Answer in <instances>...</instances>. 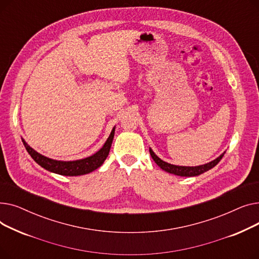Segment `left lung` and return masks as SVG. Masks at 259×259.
Listing matches in <instances>:
<instances>
[{
    "mask_svg": "<svg viewBox=\"0 0 259 259\" xmlns=\"http://www.w3.org/2000/svg\"><path fill=\"white\" fill-rule=\"evenodd\" d=\"M149 152H150L153 160L156 162V165L158 167H160L162 170L171 173V174H175L179 176H186V178H191V176H197L200 175L202 173H205L207 171H209L210 169H212L213 167H215L219 162L221 161V159L223 158V156L225 155L226 152L222 153L219 157H216L214 160H211L210 162H207L205 165H200V166H195V167H189V166H178V165H172L169 164V162L160 159L154 152L151 148H149Z\"/></svg>",
    "mask_w": 259,
    "mask_h": 259,
    "instance_id": "1",
    "label": "left lung"
}]
</instances>
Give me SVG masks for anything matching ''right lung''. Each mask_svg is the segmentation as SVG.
I'll return each instance as SVG.
<instances>
[{"mask_svg":"<svg viewBox=\"0 0 259 259\" xmlns=\"http://www.w3.org/2000/svg\"><path fill=\"white\" fill-rule=\"evenodd\" d=\"M114 131H115V126L111 130L110 135H109V138L107 139V141L105 142V144L99 151L85 158L75 159V160H59V159H53V158L47 157L35 151L33 148H31L28 144L26 143L24 139H22V142L26 148L27 152L29 153V155L33 158V160L45 170L56 174L64 175V176H78V175L88 174L103 165V162L105 161V159L109 154V151H110L112 141L114 138Z\"/></svg>","mask_w":259,"mask_h":259,"instance_id":"obj_1","label":"right lung"}]
</instances>
